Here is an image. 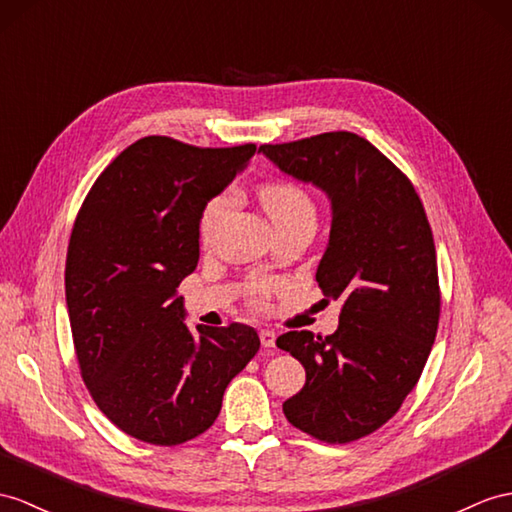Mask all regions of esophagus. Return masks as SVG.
I'll return each mask as SVG.
<instances>
[{
    "label": "esophagus",
    "mask_w": 512,
    "mask_h": 512,
    "mask_svg": "<svg viewBox=\"0 0 512 512\" xmlns=\"http://www.w3.org/2000/svg\"><path fill=\"white\" fill-rule=\"evenodd\" d=\"M260 343H263V347H267V350H273L276 347V332L271 330H260Z\"/></svg>",
    "instance_id": "34e87169"
}]
</instances>
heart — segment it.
Listing matches in <instances>:
<instances>
[{
  "label": "heart",
  "mask_w": 512,
  "mask_h": 512,
  "mask_svg": "<svg viewBox=\"0 0 512 512\" xmlns=\"http://www.w3.org/2000/svg\"><path fill=\"white\" fill-rule=\"evenodd\" d=\"M260 204H263L265 213L269 215L271 223L276 230L306 226H317V204L313 195H310L302 184L291 180H271L260 184L258 189ZM234 208V193L230 189L219 191L208 199L199 215V239L202 243H213L215 236L221 228V223L226 221L230 210ZM273 289L269 282H256L249 286V302L254 306H265L267 297Z\"/></svg>",
  "instance_id": "1"
}]
</instances>
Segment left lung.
Wrapping results in <instances>:
<instances>
[{"label": "left lung", "instance_id": "left-lung-1", "mask_svg": "<svg viewBox=\"0 0 512 512\" xmlns=\"http://www.w3.org/2000/svg\"><path fill=\"white\" fill-rule=\"evenodd\" d=\"M260 152L330 197L317 282L326 302H341L334 334L278 336L280 350L306 369L304 389L282 410L323 443H352L400 410L426 367L441 315L432 228L413 182L354 132L260 145Z\"/></svg>", "mask_w": 512, "mask_h": 512}]
</instances>
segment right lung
<instances>
[{"label":"right lung","mask_w":512,"mask_h":512,"mask_svg":"<svg viewBox=\"0 0 512 512\" xmlns=\"http://www.w3.org/2000/svg\"><path fill=\"white\" fill-rule=\"evenodd\" d=\"M254 152L145 136L102 171L73 223L65 291L80 373L134 439L171 447L206 432L258 352L243 323L191 332L178 295L197 267L204 204Z\"/></svg>","instance_id":"obj_1"}]
</instances>
